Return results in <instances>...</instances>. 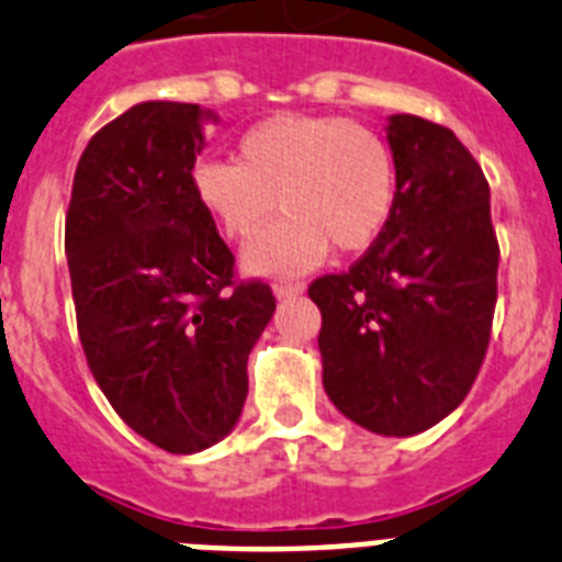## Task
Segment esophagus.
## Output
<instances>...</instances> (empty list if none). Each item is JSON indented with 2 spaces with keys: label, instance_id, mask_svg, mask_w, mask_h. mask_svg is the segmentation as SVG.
Wrapping results in <instances>:
<instances>
[{
  "label": "esophagus",
  "instance_id": "obj_1",
  "mask_svg": "<svg viewBox=\"0 0 562 562\" xmlns=\"http://www.w3.org/2000/svg\"><path fill=\"white\" fill-rule=\"evenodd\" d=\"M272 292H276L278 299H292V295H301V292H304V284H301V281H278V284L272 286Z\"/></svg>",
  "mask_w": 562,
  "mask_h": 562
}]
</instances>
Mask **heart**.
I'll list each match as a JSON object with an SVG mask.
<instances>
[{
    "label": "heart",
    "mask_w": 562,
    "mask_h": 562,
    "mask_svg": "<svg viewBox=\"0 0 562 562\" xmlns=\"http://www.w3.org/2000/svg\"><path fill=\"white\" fill-rule=\"evenodd\" d=\"M193 195L229 241H252L276 207L286 218L244 256L256 276H299L327 258L363 252L397 204L390 142L340 116H270L235 138L229 161H201Z\"/></svg>",
    "instance_id": "b5f03b06"
}]
</instances>
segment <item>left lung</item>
Masks as SVG:
<instances>
[{"instance_id":"1","label":"left lung","mask_w":562,"mask_h":562,"mask_svg":"<svg viewBox=\"0 0 562 562\" xmlns=\"http://www.w3.org/2000/svg\"><path fill=\"white\" fill-rule=\"evenodd\" d=\"M390 224L347 272L321 276L324 390L349 420L406 438L463 404L486 358L497 304L488 181L449 127L397 113Z\"/></svg>"}]
</instances>
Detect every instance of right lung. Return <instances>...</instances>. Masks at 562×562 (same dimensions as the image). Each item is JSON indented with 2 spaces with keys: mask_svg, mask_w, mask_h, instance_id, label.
Masks as SVG:
<instances>
[{
  "mask_svg": "<svg viewBox=\"0 0 562 562\" xmlns=\"http://www.w3.org/2000/svg\"><path fill=\"white\" fill-rule=\"evenodd\" d=\"M199 104L142 102L79 158L65 218L76 327L119 418L172 454L218 443L247 397V358L276 310L193 195Z\"/></svg>",
  "mask_w": 562,
  "mask_h": 562,
  "instance_id": "right-lung-1",
  "label": "right lung"
}]
</instances>
